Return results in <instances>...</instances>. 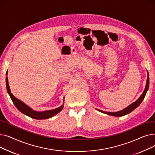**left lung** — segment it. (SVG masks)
Instances as JSON below:
<instances>
[{
    "mask_svg": "<svg viewBox=\"0 0 155 155\" xmlns=\"http://www.w3.org/2000/svg\"><path fill=\"white\" fill-rule=\"evenodd\" d=\"M148 73V77H147V80H146V87L144 90L143 92V94H141V95L138 98V99L137 101H136L135 102H133L131 104H130L126 108H124V109L117 111V112H105V111H103L99 109H97V110H99L102 113L106 114L107 115H110V116H116V117H120V116H125L126 114H128L129 113L131 112L133 110H134L135 109H136L139 105L141 104V103L142 102V101H143V99H144V97L146 95V92H147L148 88H149V84H150V78H149V75H148V71H147Z\"/></svg>",
    "mask_w": 155,
    "mask_h": 155,
    "instance_id": "left-lung-1",
    "label": "left lung"
}]
</instances>
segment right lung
Returning a JSON list of instances; mask_svg holds the SVG:
<instances>
[{
  "instance_id": "obj_1",
  "label": "right lung",
  "mask_w": 155,
  "mask_h": 155,
  "mask_svg": "<svg viewBox=\"0 0 155 155\" xmlns=\"http://www.w3.org/2000/svg\"><path fill=\"white\" fill-rule=\"evenodd\" d=\"M6 76H7V71L6 72ZM6 80V88H7V91L8 94H9L11 100L12 101L14 104L15 105V106L17 107V109L22 114H24V115H26L32 119H38V120H41V119H46L48 118H51L55 115H56L57 114H58L63 108V104H64V99L63 98V104L61 105L60 107L53 109V110H45V111H36L31 109L30 107H29L28 105H27L26 104H24L23 102L18 99V98H16L14 96V95L11 93V89L9 87V82H8V78L6 77L5 78Z\"/></svg>"
}]
</instances>
